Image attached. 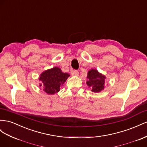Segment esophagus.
I'll return each instance as SVG.
<instances>
[{"instance_id": "1", "label": "esophagus", "mask_w": 147, "mask_h": 147, "mask_svg": "<svg viewBox=\"0 0 147 147\" xmlns=\"http://www.w3.org/2000/svg\"><path fill=\"white\" fill-rule=\"evenodd\" d=\"M72 75H75V76H78V75H79V72H78V70H73L72 72Z\"/></svg>"}]
</instances>
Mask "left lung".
I'll return each mask as SVG.
<instances>
[{"mask_svg": "<svg viewBox=\"0 0 147 147\" xmlns=\"http://www.w3.org/2000/svg\"><path fill=\"white\" fill-rule=\"evenodd\" d=\"M86 78L88 81L86 85L92 89V92L94 93L101 92L105 88V83L106 77L105 75L100 73L96 69H91L88 72Z\"/></svg>", "mask_w": 147, "mask_h": 147, "instance_id": "left-lung-1", "label": "left lung"}]
</instances>
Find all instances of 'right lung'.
<instances>
[{
    "mask_svg": "<svg viewBox=\"0 0 147 147\" xmlns=\"http://www.w3.org/2000/svg\"><path fill=\"white\" fill-rule=\"evenodd\" d=\"M70 76L68 73H64L58 67L47 69L39 75V80L41 82L39 86H42L43 91L47 94H54L60 91L61 86L64 85Z\"/></svg>",
    "mask_w": 147,
    "mask_h": 147,
    "instance_id": "obj_1",
    "label": "right lung"
}]
</instances>
